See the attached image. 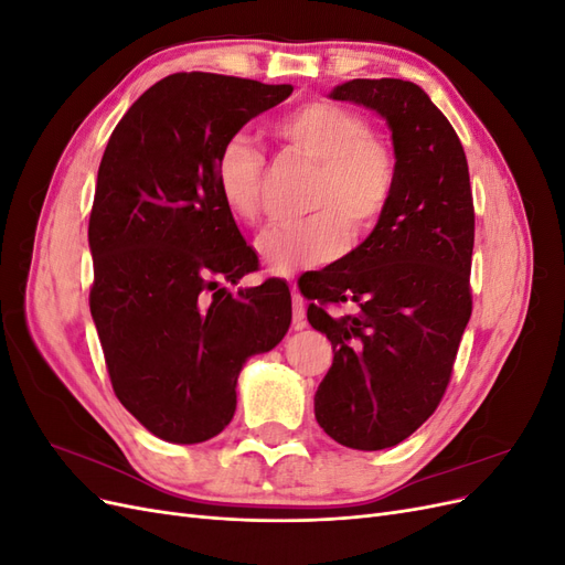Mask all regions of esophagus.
<instances>
[{
  "mask_svg": "<svg viewBox=\"0 0 565 565\" xmlns=\"http://www.w3.org/2000/svg\"><path fill=\"white\" fill-rule=\"evenodd\" d=\"M292 322H295L297 330L303 328V324H306V303H303V299L299 297L295 285H292Z\"/></svg>",
  "mask_w": 565,
  "mask_h": 565,
  "instance_id": "esophagus-1",
  "label": "esophagus"
}]
</instances>
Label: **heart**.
Returning a JSON list of instances; mask_svg holds the SVG:
<instances>
[{"mask_svg": "<svg viewBox=\"0 0 565 565\" xmlns=\"http://www.w3.org/2000/svg\"><path fill=\"white\" fill-rule=\"evenodd\" d=\"M273 136L292 156L316 164L306 193L311 214L292 224L270 226L256 243L268 270L295 273L332 262L347 245L380 228L398 188V162L391 143L370 131L353 108L316 98L285 113ZM266 160L245 136L218 148L214 185L218 200L241 224L262 214Z\"/></svg>", "mask_w": 565, "mask_h": 565, "instance_id": "obj_1", "label": "heart"}]
</instances>
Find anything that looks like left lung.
Wrapping results in <instances>:
<instances>
[{
  "label": "left lung",
  "mask_w": 565,
  "mask_h": 565,
  "mask_svg": "<svg viewBox=\"0 0 565 565\" xmlns=\"http://www.w3.org/2000/svg\"><path fill=\"white\" fill-rule=\"evenodd\" d=\"M332 98L386 117L398 188L363 245L297 282L311 328L334 351L313 405L341 446L384 450L434 415L471 318L469 164L448 117L415 82L351 79Z\"/></svg>",
  "instance_id": "1"
}]
</instances>
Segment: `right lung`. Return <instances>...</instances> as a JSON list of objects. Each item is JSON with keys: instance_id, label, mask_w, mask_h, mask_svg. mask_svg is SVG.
<instances>
[{"instance_id": "right-lung-1", "label": "right lung", "mask_w": 565, "mask_h": 565, "mask_svg": "<svg viewBox=\"0 0 565 565\" xmlns=\"http://www.w3.org/2000/svg\"><path fill=\"white\" fill-rule=\"evenodd\" d=\"M289 94V84L174 73L119 119L100 160L89 309L117 401L162 440L224 431L243 363L292 320L282 280L226 287L259 259L214 185L218 148Z\"/></svg>"}]
</instances>
